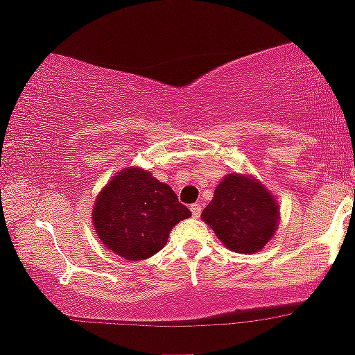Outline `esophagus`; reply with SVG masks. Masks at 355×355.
Returning <instances> with one entry per match:
<instances>
[{"mask_svg": "<svg viewBox=\"0 0 355 355\" xmlns=\"http://www.w3.org/2000/svg\"><path fill=\"white\" fill-rule=\"evenodd\" d=\"M191 211H192V216H193V218L200 216V213H202L200 203H192V205H191Z\"/></svg>", "mask_w": 355, "mask_h": 355, "instance_id": "34e87169", "label": "esophagus"}]
</instances>
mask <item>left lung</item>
I'll return each mask as SVG.
<instances>
[{"label":"left lung","mask_w":355,"mask_h":355,"mask_svg":"<svg viewBox=\"0 0 355 355\" xmlns=\"http://www.w3.org/2000/svg\"><path fill=\"white\" fill-rule=\"evenodd\" d=\"M202 218L227 249L254 254L275 234L279 216L273 197L259 182L231 174L216 187Z\"/></svg>","instance_id":"8db88e82"}]
</instances>
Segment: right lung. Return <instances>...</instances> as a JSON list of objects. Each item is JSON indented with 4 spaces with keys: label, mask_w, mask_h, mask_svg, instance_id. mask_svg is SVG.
<instances>
[{
    "label": "right lung",
    "mask_w": 355,
    "mask_h": 355,
    "mask_svg": "<svg viewBox=\"0 0 355 355\" xmlns=\"http://www.w3.org/2000/svg\"><path fill=\"white\" fill-rule=\"evenodd\" d=\"M94 226L103 244L125 260H144L166 244L191 210L166 184L140 168L121 171L95 202Z\"/></svg>",
    "instance_id": "right-lung-1"
}]
</instances>
